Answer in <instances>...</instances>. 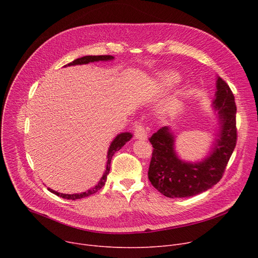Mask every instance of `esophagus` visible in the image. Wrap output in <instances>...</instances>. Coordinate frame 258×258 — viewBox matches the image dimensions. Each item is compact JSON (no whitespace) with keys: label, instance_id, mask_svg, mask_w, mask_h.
I'll return each mask as SVG.
<instances>
[{"label":"esophagus","instance_id":"34e87169","mask_svg":"<svg viewBox=\"0 0 258 258\" xmlns=\"http://www.w3.org/2000/svg\"><path fill=\"white\" fill-rule=\"evenodd\" d=\"M135 137L139 140H146L147 139V132L142 124H139L135 128Z\"/></svg>","mask_w":258,"mask_h":258}]
</instances>
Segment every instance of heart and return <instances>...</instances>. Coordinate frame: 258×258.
<instances>
[{
  "label": "heart",
  "mask_w": 258,
  "mask_h": 258,
  "mask_svg": "<svg viewBox=\"0 0 258 258\" xmlns=\"http://www.w3.org/2000/svg\"><path fill=\"white\" fill-rule=\"evenodd\" d=\"M180 77L178 74H175L173 72L165 73L163 75H161L158 79V88L161 91H170L172 88H174L179 84Z\"/></svg>",
  "instance_id": "heart-1"
}]
</instances>
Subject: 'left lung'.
Listing matches in <instances>:
<instances>
[{
	"mask_svg": "<svg viewBox=\"0 0 258 258\" xmlns=\"http://www.w3.org/2000/svg\"><path fill=\"white\" fill-rule=\"evenodd\" d=\"M213 107L219 111V132L208 157L197 163L181 160L174 151V135L161 127L150 138L154 152L148 179L167 198H188L202 194L220 182L237 140L234 95L226 81L216 80Z\"/></svg>",
	"mask_w": 258,
	"mask_h": 258,
	"instance_id": "8db88e82",
	"label": "left lung"
}]
</instances>
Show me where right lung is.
<instances>
[{
	"label": "right lung",
	"mask_w": 258,
	"mask_h": 258,
	"mask_svg": "<svg viewBox=\"0 0 258 258\" xmlns=\"http://www.w3.org/2000/svg\"><path fill=\"white\" fill-rule=\"evenodd\" d=\"M114 59V56L112 55H88V56H84V57H80V58H77L75 60H73L72 62L66 64L64 67H69V66H76V64H86V63H89V62H94V61H106V60H112ZM133 137V135L131 133H121L119 135H117L116 138L112 141L111 145H110V148H108V152H107V162H106V167H105V171L103 173V175L101 177L100 181L98 182V184L89 189V190L85 191V192H81V194H74V195H64V194H59L55 190H52V189L48 188L49 191L56 195L62 199H67V200H78V199H83V198H86V197H90L91 195H94L96 194L98 190H100V189L104 186L105 182H106V177L108 172H110V168H111V160H112V157L113 155L119 151L120 148L123 146L127 141H130Z\"/></svg>",
	"instance_id": "right-lung-1"
}]
</instances>
